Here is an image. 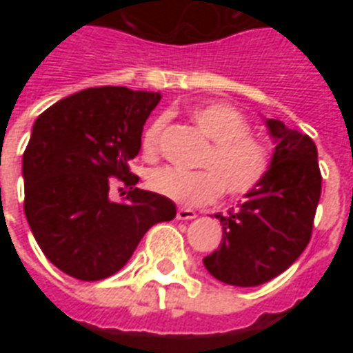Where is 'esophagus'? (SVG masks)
I'll return each instance as SVG.
<instances>
[{
    "instance_id": "1",
    "label": "esophagus",
    "mask_w": 353,
    "mask_h": 353,
    "mask_svg": "<svg viewBox=\"0 0 353 353\" xmlns=\"http://www.w3.org/2000/svg\"><path fill=\"white\" fill-rule=\"evenodd\" d=\"M196 217V212L191 210V208H179L177 210V219H181V221H189V219H194Z\"/></svg>"
}]
</instances>
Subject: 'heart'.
Instances as JSON below:
<instances>
[{
    "label": "heart",
    "mask_w": 353,
    "mask_h": 353,
    "mask_svg": "<svg viewBox=\"0 0 353 353\" xmlns=\"http://www.w3.org/2000/svg\"><path fill=\"white\" fill-rule=\"evenodd\" d=\"M192 123L212 139L200 166L183 172L159 168L149 176V189L181 206H204L221 192L242 199L257 191L272 170V153L265 141L252 134L248 117L234 105L210 101L191 109ZM164 119L157 117L141 136L143 157L153 161L159 154Z\"/></svg>",
    "instance_id": "heart-1"
}]
</instances>
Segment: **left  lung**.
Wrapping results in <instances>:
<instances>
[{
    "mask_svg": "<svg viewBox=\"0 0 353 353\" xmlns=\"http://www.w3.org/2000/svg\"><path fill=\"white\" fill-rule=\"evenodd\" d=\"M276 141L272 170L238 210L215 214L223 240L204 257L208 272L223 283L255 288L288 270L312 238L321 196L318 149L310 136L278 119L266 121Z\"/></svg>",
    "mask_w": 353,
    "mask_h": 353,
    "instance_id": "1",
    "label": "left lung"
}]
</instances>
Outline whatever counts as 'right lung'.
Listing matches in <instances>:
<instances>
[{
    "instance_id": "1",
    "label": "right lung",
    "mask_w": 353,
    "mask_h": 353,
    "mask_svg": "<svg viewBox=\"0 0 353 353\" xmlns=\"http://www.w3.org/2000/svg\"><path fill=\"white\" fill-rule=\"evenodd\" d=\"M159 101V92L87 88L35 121L22 157L24 214L45 257L75 280L119 272L147 230L176 217L172 200L134 187L128 166ZM109 176L131 187L126 199L108 196Z\"/></svg>"
}]
</instances>
